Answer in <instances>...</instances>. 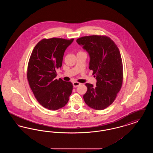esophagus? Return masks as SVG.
Wrapping results in <instances>:
<instances>
[{"mask_svg":"<svg viewBox=\"0 0 153 153\" xmlns=\"http://www.w3.org/2000/svg\"><path fill=\"white\" fill-rule=\"evenodd\" d=\"M80 84H81V83L79 82H76V81H75V82H73V85L74 87H77L79 86Z\"/></svg>","mask_w":153,"mask_h":153,"instance_id":"1","label":"esophagus"}]
</instances>
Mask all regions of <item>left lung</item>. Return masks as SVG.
I'll return each mask as SVG.
<instances>
[{"label": "left lung", "mask_w": 153, "mask_h": 153, "mask_svg": "<svg viewBox=\"0 0 153 153\" xmlns=\"http://www.w3.org/2000/svg\"><path fill=\"white\" fill-rule=\"evenodd\" d=\"M90 56L89 69L96 77V87L87 83L84 102L89 107L102 110L114 102L123 80V63L117 45L106 36H82L76 40Z\"/></svg>", "instance_id": "obj_1"}]
</instances>
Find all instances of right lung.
<instances>
[{"instance_id": "1", "label": "right lung", "mask_w": 153, "mask_h": 153, "mask_svg": "<svg viewBox=\"0 0 153 153\" xmlns=\"http://www.w3.org/2000/svg\"><path fill=\"white\" fill-rule=\"evenodd\" d=\"M74 39L44 38L36 44L30 57L27 77L36 100L45 108L57 110L64 107L73 90L71 82L56 79L66 49Z\"/></svg>"}]
</instances>
